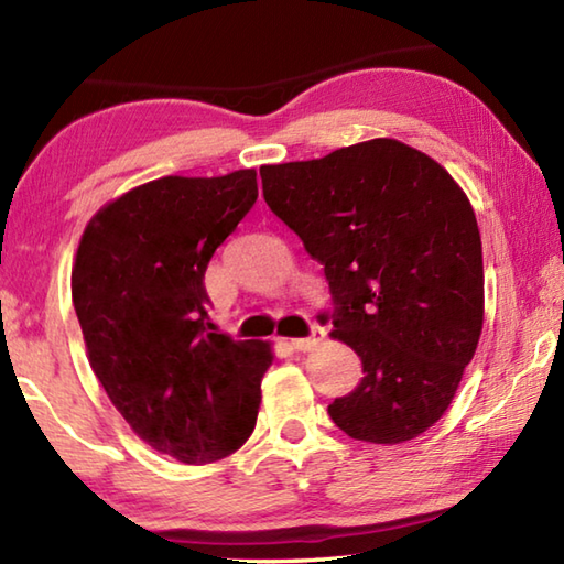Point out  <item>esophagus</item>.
I'll return each instance as SVG.
<instances>
[{"label":"esophagus","instance_id":"1","mask_svg":"<svg viewBox=\"0 0 564 564\" xmlns=\"http://www.w3.org/2000/svg\"><path fill=\"white\" fill-rule=\"evenodd\" d=\"M323 338H326V330H323L321 326H311V336L293 338L291 346H293L295 350H311V348H316Z\"/></svg>","mask_w":564,"mask_h":564}]
</instances>
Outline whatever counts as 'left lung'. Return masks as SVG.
<instances>
[{
    "instance_id": "obj_1",
    "label": "left lung",
    "mask_w": 564,
    "mask_h": 564,
    "mask_svg": "<svg viewBox=\"0 0 564 564\" xmlns=\"http://www.w3.org/2000/svg\"><path fill=\"white\" fill-rule=\"evenodd\" d=\"M261 181L323 263L330 336L362 360L330 420L356 441H413L451 405L482 330V243L463 188L395 139L261 166Z\"/></svg>"
}]
</instances>
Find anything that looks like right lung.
<instances>
[{
	"label": "right lung",
	"mask_w": 564,
	"mask_h": 564,
	"mask_svg": "<svg viewBox=\"0 0 564 564\" xmlns=\"http://www.w3.org/2000/svg\"><path fill=\"white\" fill-rule=\"evenodd\" d=\"M256 198L253 169L149 181L104 206L76 251L72 301L91 370L131 431L186 465L236 453L259 415L269 343L218 330L204 285Z\"/></svg>",
	"instance_id": "obj_1"
}]
</instances>
